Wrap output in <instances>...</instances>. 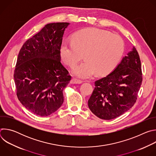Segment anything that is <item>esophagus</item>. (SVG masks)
<instances>
[{
	"instance_id": "esophagus-1",
	"label": "esophagus",
	"mask_w": 156,
	"mask_h": 156,
	"mask_svg": "<svg viewBox=\"0 0 156 156\" xmlns=\"http://www.w3.org/2000/svg\"><path fill=\"white\" fill-rule=\"evenodd\" d=\"M70 83L72 84H81L83 83V81L80 80H78V79H76V78H72L71 80V81Z\"/></svg>"
}]
</instances>
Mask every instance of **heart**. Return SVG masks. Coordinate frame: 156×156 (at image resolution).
<instances>
[{"instance_id": "obj_1", "label": "heart", "mask_w": 156, "mask_h": 156, "mask_svg": "<svg viewBox=\"0 0 156 156\" xmlns=\"http://www.w3.org/2000/svg\"><path fill=\"white\" fill-rule=\"evenodd\" d=\"M124 51V42L118 35L95 28L75 33L72 41L63 40L60 54L65 64L73 67L82 59L86 60L72 70L74 75L83 79L105 75L112 72L120 61Z\"/></svg>"}]
</instances>
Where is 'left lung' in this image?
Segmentation results:
<instances>
[{"instance_id":"obj_1","label":"left lung","mask_w":156,"mask_h":156,"mask_svg":"<svg viewBox=\"0 0 156 156\" xmlns=\"http://www.w3.org/2000/svg\"><path fill=\"white\" fill-rule=\"evenodd\" d=\"M142 80L140 56L133 47L112 72L95 81L89 108L103 120L120 116L136 102Z\"/></svg>"}]
</instances>
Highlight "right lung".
Wrapping results in <instances>:
<instances>
[{"label":"right lung","mask_w":156,"mask_h":156,"mask_svg":"<svg viewBox=\"0 0 156 156\" xmlns=\"http://www.w3.org/2000/svg\"><path fill=\"white\" fill-rule=\"evenodd\" d=\"M69 23H52L28 39L18 55L14 80L18 100L33 114L46 117L63 102L71 76L60 62V46Z\"/></svg>","instance_id":"1"}]
</instances>
